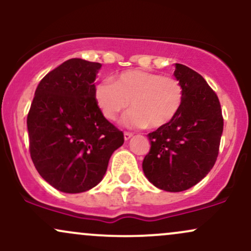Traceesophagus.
Instances as JSON below:
<instances>
[{"instance_id": "obj_1", "label": "esophagus", "mask_w": 251, "mask_h": 251, "mask_svg": "<svg viewBox=\"0 0 251 251\" xmlns=\"http://www.w3.org/2000/svg\"><path fill=\"white\" fill-rule=\"evenodd\" d=\"M132 133H129V132H125V133H124V139L125 140H128V139H131L132 138Z\"/></svg>"}]
</instances>
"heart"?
<instances>
[{"instance_id": "obj_1", "label": "heart", "mask_w": 251, "mask_h": 251, "mask_svg": "<svg viewBox=\"0 0 251 251\" xmlns=\"http://www.w3.org/2000/svg\"><path fill=\"white\" fill-rule=\"evenodd\" d=\"M183 97L177 79L143 70L125 71L114 81L105 80L94 88L97 106L107 120H116L131 106L124 124L133 128L168 125L179 112Z\"/></svg>"}]
</instances>
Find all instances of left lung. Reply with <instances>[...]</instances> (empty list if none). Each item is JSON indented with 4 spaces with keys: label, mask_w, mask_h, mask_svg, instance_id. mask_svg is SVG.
<instances>
[{
    "label": "left lung",
    "mask_w": 251,
    "mask_h": 251,
    "mask_svg": "<svg viewBox=\"0 0 251 251\" xmlns=\"http://www.w3.org/2000/svg\"><path fill=\"white\" fill-rule=\"evenodd\" d=\"M175 68L183 103L172 122L149 133L151 149L143 160L150 183L169 192L192 188L209 174L223 132L220 100L204 77L180 63Z\"/></svg>",
    "instance_id": "1"
}]
</instances>
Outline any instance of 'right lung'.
Masks as SVG:
<instances>
[{
    "label": "right lung",
    "mask_w": 251,
    "mask_h": 251,
    "mask_svg": "<svg viewBox=\"0 0 251 251\" xmlns=\"http://www.w3.org/2000/svg\"><path fill=\"white\" fill-rule=\"evenodd\" d=\"M101 63L70 59L47 74L27 117L30 157L40 176L66 194L102 180L124 134L102 116L94 99Z\"/></svg>",
    "instance_id": "obj_1"
}]
</instances>
